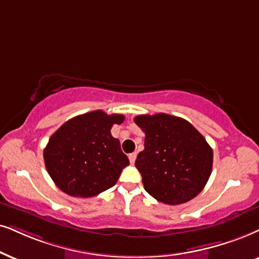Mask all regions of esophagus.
<instances>
[{
  "label": "esophagus",
  "mask_w": 259,
  "mask_h": 259,
  "mask_svg": "<svg viewBox=\"0 0 259 259\" xmlns=\"http://www.w3.org/2000/svg\"><path fill=\"white\" fill-rule=\"evenodd\" d=\"M136 155H137L136 153H132V154H129V160H130V163H134V162H135V160H136Z\"/></svg>",
  "instance_id": "esophagus-1"
}]
</instances>
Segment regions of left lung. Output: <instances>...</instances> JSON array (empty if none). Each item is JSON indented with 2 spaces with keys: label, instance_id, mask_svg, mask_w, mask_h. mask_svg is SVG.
<instances>
[{
  "label": "left lung",
  "instance_id": "left-lung-1",
  "mask_svg": "<svg viewBox=\"0 0 259 259\" xmlns=\"http://www.w3.org/2000/svg\"><path fill=\"white\" fill-rule=\"evenodd\" d=\"M146 134L135 166L145 190L159 202L182 204L196 197L212 168V149L188 120L166 113L134 118Z\"/></svg>",
  "mask_w": 259,
  "mask_h": 259
}]
</instances>
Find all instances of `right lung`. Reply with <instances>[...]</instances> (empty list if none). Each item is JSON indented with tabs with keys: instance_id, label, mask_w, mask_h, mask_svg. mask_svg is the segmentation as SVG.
Returning a JSON list of instances; mask_svg holds the SVG:
<instances>
[{
	"instance_id": "right-lung-1",
	"label": "right lung",
	"mask_w": 259,
	"mask_h": 259,
	"mask_svg": "<svg viewBox=\"0 0 259 259\" xmlns=\"http://www.w3.org/2000/svg\"><path fill=\"white\" fill-rule=\"evenodd\" d=\"M123 122V114L92 111L65 122L50 137L44 149L45 167L62 191L87 198L116 184L129 159L111 127Z\"/></svg>"
}]
</instances>
